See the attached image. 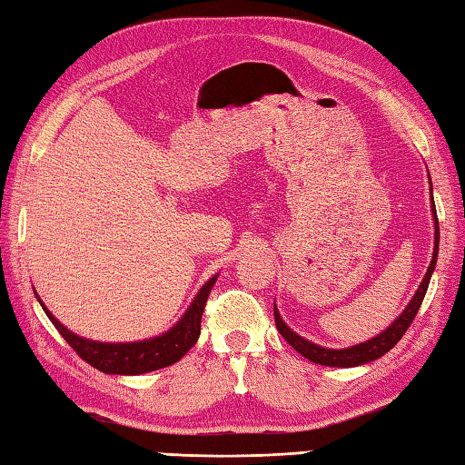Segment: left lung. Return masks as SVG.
Returning <instances> with one entry per match:
<instances>
[{"label":"left lung","mask_w":465,"mask_h":465,"mask_svg":"<svg viewBox=\"0 0 465 465\" xmlns=\"http://www.w3.org/2000/svg\"><path fill=\"white\" fill-rule=\"evenodd\" d=\"M429 182H430V177H429ZM430 210H433V220H435L433 259H430L425 278H422L420 286L417 288V292H414V296L411 298V302L406 304L404 311L396 316V319L392 321V324H388L384 331L378 332L376 337L363 341V343H357V345L345 347V349H329V347L316 345V343H312V341L300 337L298 332L292 331L288 324L282 321L278 306L273 304L275 327H278L280 335L286 339L288 343L294 347L300 355L306 357V360H311L312 363H319V365H327V368H355V365L371 363V361L380 360L381 355H386L390 349H392L398 343V341L402 339L406 329L411 327V322L414 321V316H417L419 308L422 304V298H425V294H427L430 275H433L435 265H437V255H439V220H437V212H435V203H433V187H430Z\"/></svg>","instance_id":"1"}]
</instances>
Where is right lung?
Returning <instances> with one entry per match:
<instances>
[{"mask_svg":"<svg viewBox=\"0 0 465 465\" xmlns=\"http://www.w3.org/2000/svg\"><path fill=\"white\" fill-rule=\"evenodd\" d=\"M216 280L218 273L203 283L198 294L192 300V304L187 306V311L182 314V319H179L169 331H165L159 337L133 341V343H104V341L79 337L64 327L59 319H54L53 312L43 304V300H40L36 292L35 296L40 306H43V311L46 312L48 321L54 324L63 339L75 349L81 360H85L92 368L104 373L141 376V373L173 365L195 345V341L200 337L203 306H206L210 290L216 283Z\"/></svg>","mask_w":465,"mask_h":465,"instance_id":"1","label":"right lung"}]
</instances>
